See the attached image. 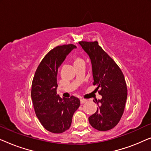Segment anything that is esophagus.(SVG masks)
<instances>
[{
	"instance_id": "esophagus-1",
	"label": "esophagus",
	"mask_w": 151,
	"mask_h": 151,
	"mask_svg": "<svg viewBox=\"0 0 151 151\" xmlns=\"http://www.w3.org/2000/svg\"><path fill=\"white\" fill-rule=\"evenodd\" d=\"M86 100H84V99H80V103L81 104H84V103H85L86 102Z\"/></svg>"
}]
</instances>
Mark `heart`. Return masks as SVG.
I'll use <instances>...</instances> for the list:
<instances>
[{
	"label": "heart",
	"mask_w": 151,
	"mask_h": 151,
	"mask_svg": "<svg viewBox=\"0 0 151 151\" xmlns=\"http://www.w3.org/2000/svg\"><path fill=\"white\" fill-rule=\"evenodd\" d=\"M73 63L74 65H78V64L84 63V60L79 57L74 56L73 58Z\"/></svg>",
	"instance_id": "1"
}]
</instances>
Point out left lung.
Segmentation results:
<instances>
[{"label": "left lung", "mask_w": 151, "mask_h": 151, "mask_svg": "<svg viewBox=\"0 0 151 151\" xmlns=\"http://www.w3.org/2000/svg\"><path fill=\"white\" fill-rule=\"evenodd\" d=\"M79 44L91 59L93 85L102 96L96 102L98 108L88 117L90 124L98 131L114 128L120 120L127 98L124 76L115 61L103 50L97 41H81Z\"/></svg>", "instance_id": "1"}]
</instances>
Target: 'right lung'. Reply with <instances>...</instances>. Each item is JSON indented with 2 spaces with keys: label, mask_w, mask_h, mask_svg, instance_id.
<instances>
[{
  "label": "right lung",
  "mask_w": 151,
  "mask_h": 151,
  "mask_svg": "<svg viewBox=\"0 0 151 151\" xmlns=\"http://www.w3.org/2000/svg\"><path fill=\"white\" fill-rule=\"evenodd\" d=\"M75 48L69 44L51 49L40 62L32 81L31 96L35 113L43 127L53 133L69 129L73 113L80 105L78 98H61L57 94L58 68Z\"/></svg>",
  "instance_id": "add662e5"
}]
</instances>
